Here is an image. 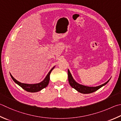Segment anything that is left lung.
I'll return each instance as SVG.
<instances>
[{
  "label": "left lung",
  "mask_w": 121,
  "mask_h": 121,
  "mask_svg": "<svg viewBox=\"0 0 121 121\" xmlns=\"http://www.w3.org/2000/svg\"><path fill=\"white\" fill-rule=\"evenodd\" d=\"M68 81H69V84L70 85V86H71L73 88L75 89L76 91H77L78 92L82 94H90V93H93L94 91H97L98 89L100 88L101 87H103V86L106 85V83L109 82V80H110L109 79L107 82L97 87H87V86H85L80 85L77 82H76L74 80L73 78H72V77L71 76V73H70L69 69L68 70Z\"/></svg>",
  "instance_id": "obj_1"
}]
</instances>
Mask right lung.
Returning <instances> with one entry per match:
<instances>
[{
	"label": "right lung",
	"mask_w": 121,
	"mask_h": 121,
	"mask_svg": "<svg viewBox=\"0 0 121 121\" xmlns=\"http://www.w3.org/2000/svg\"><path fill=\"white\" fill-rule=\"evenodd\" d=\"M54 68V67L52 68V69L50 70V72L47 74V77H46L45 78L42 82H41L40 83H36V84H26V83H21L15 79L10 73V74L12 79L14 80V82L15 83H16L17 85H18L19 86H21L25 91L28 92H30V93H35V92H38L41 91L42 89L47 87L48 84H49L50 81V74L51 73L52 70Z\"/></svg>",
	"instance_id": "obj_1"
}]
</instances>
